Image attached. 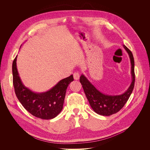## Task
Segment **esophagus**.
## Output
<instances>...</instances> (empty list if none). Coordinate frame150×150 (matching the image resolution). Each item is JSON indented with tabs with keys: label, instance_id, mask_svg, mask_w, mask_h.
<instances>
[{
	"label": "esophagus",
	"instance_id": "34e87169",
	"mask_svg": "<svg viewBox=\"0 0 150 150\" xmlns=\"http://www.w3.org/2000/svg\"><path fill=\"white\" fill-rule=\"evenodd\" d=\"M74 78L75 80H78L79 78V74L78 72H75L74 74Z\"/></svg>",
	"mask_w": 150,
	"mask_h": 150
}]
</instances>
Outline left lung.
<instances>
[{
  "instance_id": "left-lung-1",
  "label": "left lung",
  "mask_w": 150,
  "mask_h": 150,
  "mask_svg": "<svg viewBox=\"0 0 150 150\" xmlns=\"http://www.w3.org/2000/svg\"><path fill=\"white\" fill-rule=\"evenodd\" d=\"M123 47L129 54L131 63L132 82L129 88L121 95H110L102 93L82 74L80 77V82L92 109L97 114L109 116L118 112L127 102L130 98L135 82L134 60L132 52L125 45Z\"/></svg>"
}]
</instances>
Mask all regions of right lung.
<instances>
[{
  "instance_id": "obj_1",
  "label": "right lung",
  "mask_w": 150,
  "mask_h": 150,
  "mask_svg": "<svg viewBox=\"0 0 150 150\" xmlns=\"http://www.w3.org/2000/svg\"><path fill=\"white\" fill-rule=\"evenodd\" d=\"M17 56L12 65L13 82L16 96L23 106L34 116L41 119H52L58 116L63 108L67 89L74 81L73 75L59 81L48 91L37 93L27 88L19 76Z\"/></svg>"
}]
</instances>
